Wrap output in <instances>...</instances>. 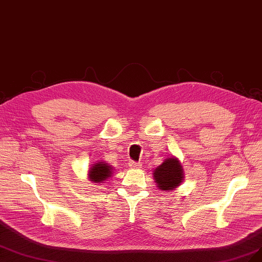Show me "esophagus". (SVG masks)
<instances>
[{"label": "esophagus", "instance_id": "esophagus-1", "mask_svg": "<svg viewBox=\"0 0 262 262\" xmlns=\"http://www.w3.org/2000/svg\"><path fill=\"white\" fill-rule=\"evenodd\" d=\"M129 166L132 167V169H140V167H142V164L140 162H134V161H131L129 163Z\"/></svg>", "mask_w": 262, "mask_h": 262}]
</instances>
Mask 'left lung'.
<instances>
[{
    "instance_id": "1",
    "label": "left lung",
    "mask_w": 262,
    "mask_h": 262,
    "mask_svg": "<svg viewBox=\"0 0 262 262\" xmlns=\"http://www.w3.org/2000/svg\"><path fill=\"white\" fill-rule=\"evenodd\" d=\"M152 177L157 187L162 191H172L184 181V169L176 157H166L163 162L156 167Z\"/></svg>"
}]
</instances>
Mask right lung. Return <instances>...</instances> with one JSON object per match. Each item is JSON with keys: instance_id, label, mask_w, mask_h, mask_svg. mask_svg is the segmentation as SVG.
<instances>
[{"instance_id": "1", "label": "right lung", "mask_w": 262, "mask_h": 262, "mask_svg": "<svg viewBox=\"0 0 262 262\" xmlns=\"http://www.w3.org/2000/svg\"><path fill=\"white\" fill-rule=\"evenodd\" d=\"M114 167L105 161H98L90 165L88 170V179L90 182L96 184H102L111 179Z\"/></svg>"}]
</instances>
